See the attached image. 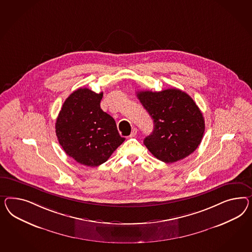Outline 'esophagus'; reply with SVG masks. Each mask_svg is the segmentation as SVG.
<instances>
[{"mask_svg":"<svg viewBox=\"0 0 252 252\" xmlns=\"http://www.w3.org/2000/svg\"><path fill=\"white\" fill-rule=\"evenodd\" d=\"M137 135V129L136 128H133L132 130V132H131V135H130V137H135V136Z\"/></svg>","mask_w":252,"mask_h":252,"instance_id":"34e87169","label":"esophagus"}]
</instances>
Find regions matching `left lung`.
Masks as SVG:
<instances>
[{
    "mask_svg": "<svg viewBox=\"0 0 252 252\" xmlns=\"http://www.w3.org/2000/svg\"><path fill=\"white\" fill-rule=\"evenodd\" d=\"M137 98L154 123L144 145L158 159L172 163L189 156L201 143L203 114L190 96L179 89L137 92Z\"/></svg>",
    "mask_w": 252,
    "mask_h": 252,
    "instance_id": "1",
    "label": "left lung"
}]
</instances>
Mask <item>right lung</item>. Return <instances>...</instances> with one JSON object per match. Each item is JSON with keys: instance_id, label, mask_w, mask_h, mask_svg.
I'll return each mask as SVG.
<instances>
[{"instance_id": "1", "label": "right lung", "mask_w": 252, "mask_h": 252, "mask_svg": "<svg viewBox=\"0 0 252 252\" xmlns=\"http://www.w3.org/2000/svg\"><path fill=\"white\" fill-rule=\"evenodd\" d=\"M102 98V93L76 90L63 103L56 122L62 149L77 162L89 167L104 163L125 141L115 119L101 109Z\"/></svg>"}]
</instances>
